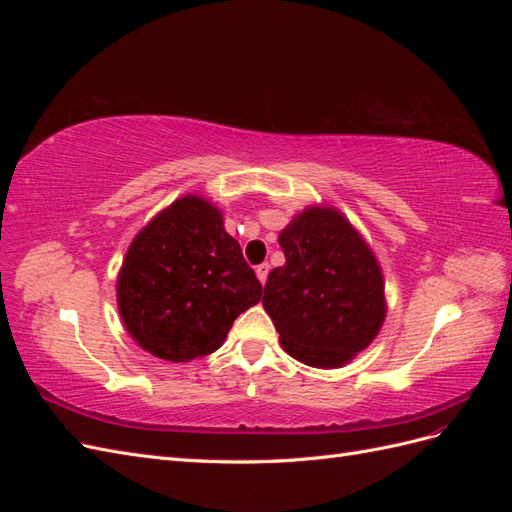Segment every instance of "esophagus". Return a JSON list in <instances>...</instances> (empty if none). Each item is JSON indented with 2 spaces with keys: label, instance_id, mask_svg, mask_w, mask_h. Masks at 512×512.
I'll return each mask as SVG.
<instances>
[{
  "label": "esophagus",
  "instance_id": "1",
  "mask_svg": "<svg viewBox=\"0 0 512 512\" xmlns=\"http://www.w3.org/2000/svg\"><path fill=\"white\" fill-rule=\"evenodd\" d=\"M256 275H258L260 284H265V282H267V277H269V265H267V262H262V265H258V267H256Z\"/></svg>",
  "mask_w": 512,
  "mask_h": 512
}]
</instances>
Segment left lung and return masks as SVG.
Instances as JSON below:
<instances>
[{
    "label": "left lung",
    "mask_w": 512,
    "mask_h": 512,
    "mask_svg": "<svg viewBox=\"0 0 512 512\" xmlns=\"http://www.w3.org/2000/svg\"><path fill=\"white\" fill-rule=\"evenodd\" d=\"M286 265L269 273L267 314L284 350L312 367H339L371 344L384 320L378 262L335 209H307L280 235Z\"/></svg>",
    "instance_id": "1"
}]
</instances>
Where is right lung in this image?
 <instances>
[{"instance_id":"add662e5","label":"right lung","mask_w":512,"mask_h":512,"mask_svg":"<svg viewBox=\"0 0 512 512\" xmlns=\"http://www.w3.org/2000/svg\"><path fill=\"white\" fill-rule=\"evenodd\" d=\"M262 297L222 213L183 196L132 241L117 282L119 314L138 346L183 363L218 350L232 322Z\"/></svg>"}]
</instances>
